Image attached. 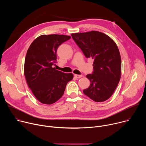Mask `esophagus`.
<instances>
[{"mask_svg": "<svg viewBox=\"0 0 146 146\" xmlns=\"http://www.w3.org/2000/svg\"><path fill=\"white\" fill-rule=\"evenodd\" d=\"M82 75L81 74H74V77L76 78H80L81 77H82Z\"/></svg>", "mask_w": 146, "mask_h": 146, "instance_id": "esophagus-1", "label": "esophagus"}]
</instances>
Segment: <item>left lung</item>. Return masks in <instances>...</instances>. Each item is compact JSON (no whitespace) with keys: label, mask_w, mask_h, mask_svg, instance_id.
Listing matches in <instances>:
<instances>
[{"label":"left lung","mask_w":146,"mask_h":146,"mask_svg":"<svg viewBox=\"0 0 146 146\" xmlns=\"http://www.w3.org/2000/svg\"><path fill=\"white\" fill-rule=\"evenodd\" d=\"M71 36L84 55L94 60L92 73L86 76L90 86L83 92L95 102L106 100L121 78V59L117 44L108 35L95 31Z\"/></svg>","instance_id":"1"}]
</instances>
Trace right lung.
Here are the masks:
<instances>
[{
    "label": "right lung",
    "mask_w": 146,
    "mask_h": 146,
    "mask_svg": "<svg viewBox=\"0 0 146 146\" xmlns=\"http://www.w3.org/2000/svg\"><path fill=\"white\" fill-rule=\"evenodd\" d=\"M71 38L60 35H41L29 47L25 60L24 75L27 84L37 99L51 105L64 95L72 73H65L54 67L59 46Z\"/></svg>",
    "instance_id": "obj_1"
}]
</instances>
